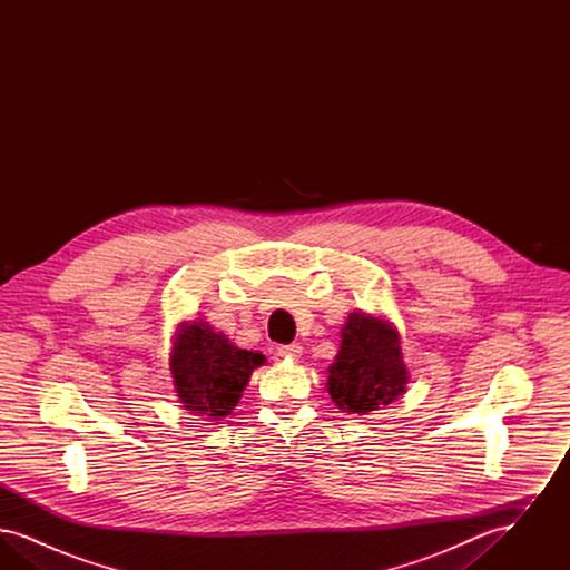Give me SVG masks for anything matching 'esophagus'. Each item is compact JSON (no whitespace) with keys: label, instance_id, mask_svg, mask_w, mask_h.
Segmentation results:
<instances>
[{"label":"esophagus","instance_id":"1","mask_svg":"<svg viewBox=\"0 0 570 570\" xmlns=\"http://www.w3.org/2000/svg\"><path fill=\"white\" fill-rule=\"evenodd\" d=\"M277 354L282 358H291V361H298L303 354V346L301 344H288V346H277Z\"/></svg>","mask_w":570,"mask_h":570}]
</instances>
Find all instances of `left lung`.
Here are the masks:
<instances>
[{
	"label": "left lung",
	"mask_w": 570,
	"mask_h": 570,
	"mask_svg": "<svg viewBox=\"0 0 570 570\" xmlns=\"http://www.w3.org/2000/svg\"><path fill=\"white\" fill-rule=\"evenodd\" d=\"M407 370L397 328L372 314L354 312L328 365L326 391L348 414L380 410L406 393Z\"/></svg>",
	"instance_id": "left-lung-1"
}]
</instances>
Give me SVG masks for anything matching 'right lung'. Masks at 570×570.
<instances>
[{
    "instance_id": "right-lung-1",
    "label": "right lung",
    "mask_w": 570,
    "mask_h": 570,
    "mask_svg": "<svg viewBox=\"0 0 570 570\" xmlns=\"http://www.w3.org/2000/svg\"><path fill=\"white\" fill-rule=\"evenodd\" d=\"M263 363V354L233 346L205 321L179 325L168 358L179 402L191 414L212 421L235 410L252 372Z\"/></svg>"
}]
</instances>
